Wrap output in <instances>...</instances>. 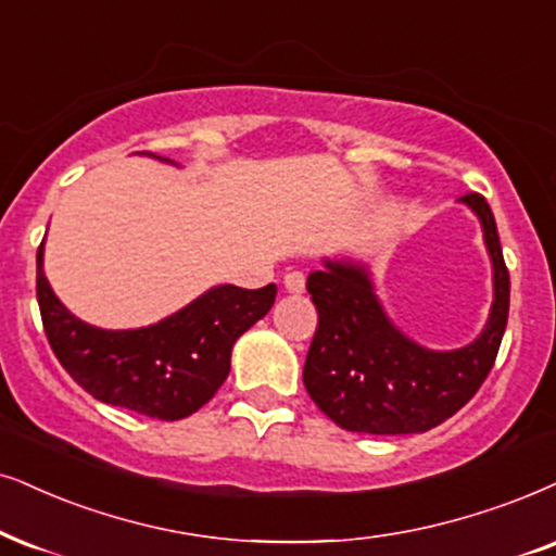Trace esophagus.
<instances>
[{"instance_id":"1","label":"esophagus","mask_w":556,"mask_h":556,"mask_svg":"<svg viewBox=\"0 0 556 556\" xmlns=\"http://www.w3.org/2000/svg\"><path fill=\"white\" fill-rule=\"evenodd\" d=\"M285 290L292 294H300L305 290V274L302 271H287L285 274Z\"/></svg>"}]
</instances>
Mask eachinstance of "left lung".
<instances>
[{"label":"left lung","mask_w":556,"mask_h":556,"mask_svg":"<svg viewBox=\"0 0 556 556\" xmlns=\"http://www.w3.org/2000/svg\"><path fill=\"white\" fill-rule=\"evenodd\" d=\"M493 264V305L480 336L459 349L435 351L403 333L379 300L369 264L323 256L307 277L318 330L302 382L336 426L354 433H424L452 418L493 369L508 323L510 279L495 217L484 197L465 194Z\"/></svg>","instance_id":"8db88e82"}]
</instances>
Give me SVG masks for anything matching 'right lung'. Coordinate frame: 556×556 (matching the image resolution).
<instances>
[{
	"label": "right lung",
	"mask_w": 556,
	"mask_h": 556,
	"mask_svg": "<svg viewBox=\"0 0 556 556\" xmlns=\"http://www.w3.org/2000/svg\"><path fill=\"white\" fill-rule=\"evenodd\" d=\"M143 156L174 164L156 153ZM38 249V305L61 367L100 403L179 420L200 410L230 371L236 341L271 311L277 285L243 290L215 285L181 311L143 328L110 330L76 318L55 298Z\"/></svg>",
	"instance_id": "obj_1"
}]
</instances>
